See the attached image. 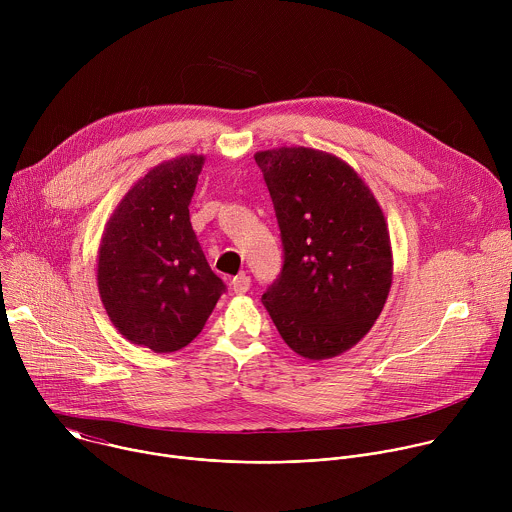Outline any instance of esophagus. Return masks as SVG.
I'll return each mask as SVG.
<instances>
[{
	"label": "esophagus",
	"instance_id": "1",
	"mask_svg": "<svg viewBox=\"0 0 512 512\" xmlns=\"http://www.w3.org/2000/svg\"><path fill=\"white\" fill-rule=\"evenodd\" d=\"M231 287H233L235 294L243 296V294H247L249 287H251V277H249V275H245V273H241V275L233 277V281H231Z\"/></svg>",
	"mask_w": 512,
	"mask_h": 512
}]
</instances>
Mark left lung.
<instances>
[{
  "mask_svg": "<svg viewBox=\"0 0 512 512\" xmlns=\"http://www.w3.org/2000/svg\"><path fill=\"white\" fill-rule=\"evenodd\" d=\"M283 241V269L263 294L296 354L350 350L381 316L393 283L385 214L352 166L334 154L281 145L255 154Z\"/></svg>",
  "mask_w": 512,
  "mask_h": 512,
  "instance_id": "1",
  "label": "left lung"
}]
</instances>
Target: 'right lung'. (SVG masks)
I'll list each match as a JSON object with an SVG mask.
<instances>
[{"mask_svg": "<svg viewBox=\"0 0 512 512\" xmlns=\"http://www.w3.org/2000/svg\"><path fill=\"white\" fill-rule=\"evenodd\" d=\"M204 156L166 160L139 178L105 225L97 285L113 326L131 344L176 352L204 328L225 283L190 225Z\"/></svg>", "mask_w": 512, "mask_h": 512, "instance_id": "1", "label": "right lung"}]
</instances>
